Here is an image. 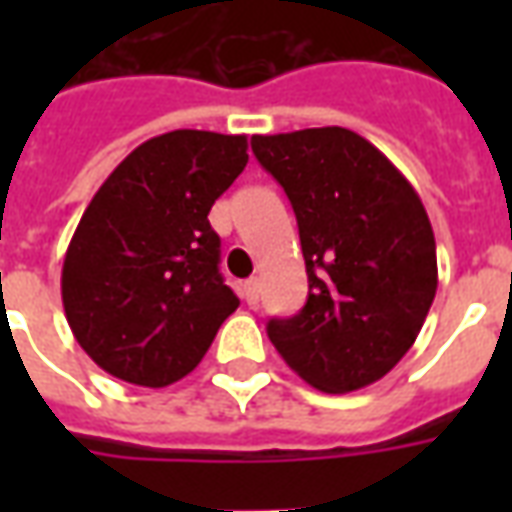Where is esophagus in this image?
Returning <instances> with one entry per match:
<instances>
[{"instance_id":"obj_1","label":"esophagus","mask_w":512,"mask_h":512,"mask_svg":"<svg viewBox=\"0 0 512 512\" xmlns=\"http://www.w3.org/2000/svg\"><path fill=\"white\" fill-rule=\"evenodd\" d=\"M241 296L249 307H255L257 301H260V282L257 279H246L244 288H241Z\"/></svg>"}]
</instances>
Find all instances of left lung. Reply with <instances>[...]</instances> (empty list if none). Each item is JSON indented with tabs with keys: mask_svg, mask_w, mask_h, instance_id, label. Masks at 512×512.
<instances>
[{
	"mask_svg": "<svg viewBox=\"0 0 512 512\" xmlns=\"http://www.w3.org/2000/svg\"><path fill=\"white\" fill-rule=\"evenodd\" d=\"M252 153L288 194L310 296L268 337L329 395L384 378L417 340L439 285L436 238L414 186L365 136L304 128L252 136Z\"/></svg>",
	"mask_w": 512,
	"mask_h": 512,
	"instance_id": "8db88e82",
	"label": "left lung"
}]
</instances>
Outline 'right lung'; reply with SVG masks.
I'll use <instances>...</instances> for the list:
<instances>
[{"label":"right lung","mask_w":512,"mask_h":512,"mask_svg":"<svg viewBox=\"0 0 512 512\" xmlns=\"http://www.w3.org/2000/svg\"><path fill=\"white\" fill-rule=\"evenodd\" d=\"M246 161L244 134L180 128L142 142L95 191L65 252L62 307L109 376L175 384L235 312L208 213Z\"/></svg>","instance_id":"add662e5"}]
</instances>
